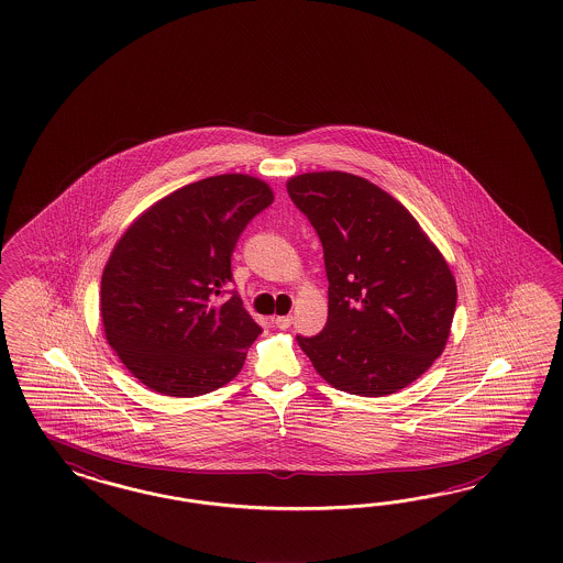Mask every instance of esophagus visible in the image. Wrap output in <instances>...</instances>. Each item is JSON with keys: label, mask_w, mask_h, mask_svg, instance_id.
<instances>
[{"label": "esophagus", "mask_w": 563, "mask_h": 563, "mask_svg": "<svg viewBox=\"0 0 563 563\" xmlns=\"http://www.w3.org/2000/svg\"><path fill=\"white\" fill-rule=\"evenodd\" d=\"M274 324H276V328H280V330H287L292 324V316H276Z\"/></svg>", "instance_id": "1"}]
</instances>
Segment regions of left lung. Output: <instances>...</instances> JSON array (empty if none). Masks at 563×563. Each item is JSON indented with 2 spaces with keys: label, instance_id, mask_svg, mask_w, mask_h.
Wrapping results in <instances>:
<instances>
[{
  "label": "left lung",
  "instance_id": "obj_1",
  "mask_svg": "<svg viewBox=\"0 0 563 563\" xmlns=\"http://www.w3.org/2000/svg\"><path fill=\"white\" fill-rule=\"evenodd\" d=\"M287 191L320 235L330 283L325 328L299 346L342 393L407 388L442 355L454 320L442 252L394 196L353 173H301Z\"/></svg>",
  "mask_w": 563,
  "mask_h": 563
}]
</instances>
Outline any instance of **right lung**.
<instances>
[{
    "instance_id": "right-lung-1",
    "label": "right lung",
    "mask_w": 563,
    "mask_h": 563,
    "mask_svg": "<svg viewBox=\"0 0 563 563\" xmlns=\"http://www.w3.org/2000/svg\"><path fill=\"white\" fill-rule=\"evenodd\" d=\"M273 202L254 175H214L148 206L118 239L102 271V330L148 390L194 398L241 372L262 328L238 295H221L241 231Z\"/></svg>"
}]
</instances>
